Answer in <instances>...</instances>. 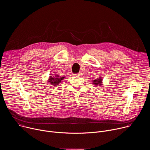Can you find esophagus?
Instances as JSON below:
<instances>
[{"mask_svg":"<svg viewBox=\"0 0 150 150\" xmlns=\"http://www.w3.org/2000/svg\"><path fill=\"white\" fill-rule=\"evenodd\" d=\"M82 73L81 72H79V73H78V74H75V75H76V76H82Z\"/></svg>","mask_w":150,"mask_h":150,"instance_id":"1","label":"esophagus"}]
</instances>
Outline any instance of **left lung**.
I'll return each instance as SVG.
<instances>
[{
	"mask_svg": "<svg viewBox=\"0 0 150 150\" xmlns=\"http://www.w3.org/2000/svg\"><path fill=\"white\" fill-rule=\"evenodd\" d=\"M102 78L101 77L95 79V80H93V83L95 85V86H101L102 85Z\"/></svg>",
	"mask_w": 150,
	"mask_h": 150,
	"instance_id": "1",
	"label": "left lung"
}]
</instances>
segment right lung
<instances>
[{"instance_id": "1", "label": "right lung", "mask_w": 150, "mask_h": 150, "mask_svg": "<svg viewBox=\"0 0 150 150\" xmlns=\"http://www.w3.org/2000/svg\"><path fill=\"white\" fill-rule=\"evenodd\" d=\"M64 79V77L59 76V75H55V76H50V78H49V79H48V82L51 85H52L53 86H57Z\"/></svg>"}]
</instances>
